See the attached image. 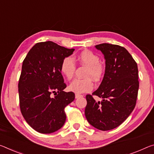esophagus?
<instances>
[{"instance_id":"esophagus-1","label":"esophagus","mask_w":154,"mask_h":154,"mask_svg":"<svg viewBox=\"0 0 154 154\" xmlns=\"http://www.w3.org/2000/svg\"><path fill=\"white\" fill-rule=\"evenodd\" d=\"M83 95L79 94H75V98L76 99H79L80 97H82Z\"/></svg>"}]
</instances>
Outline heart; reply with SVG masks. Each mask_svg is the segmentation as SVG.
<instances>
[{
    "label": "heart",
    "instance_id": "1",
    "mask_svg": "<svg viewBox=\"0 0 154 154\" xmlns=\"http://www.w3.org/2000/svg\"><path fill=\"white\" fill-rule=\"evenodd\" d=\"M77 60L88 66L86 77H91L94 81H99L103 77L104 67L100 64V58L92 51L85 50L77 57ZM76 66L72 58L70 56L66 57L60 65L61 72L68 79H70L74 75ZM68 88L73 92L77 94L85 93L91 91L93 88V83L90 78L86 79H75L70 83Z\"/></svg>",
    "mask_w": 154,
    "mask_h": 154
}]
</instances>
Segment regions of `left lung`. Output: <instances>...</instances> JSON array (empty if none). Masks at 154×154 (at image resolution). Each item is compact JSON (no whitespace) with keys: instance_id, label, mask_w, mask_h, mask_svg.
I'll return each instance as SVG.
<instances>
[{"instance_id":"left-lung-1","label":"left lung","mask_w":154,"mask_h":154,"mask_svg":"<svg viewBox=\"0 0 154 154\" xmlns=\"http://www.w3.org/2000/svg\"><path fill=\"white\" fill-rule=\"evenodd\" d=\"M106 60L103 79L92 95L87 94L85 115L90 125L99 130L114 129L125 121L135 108L139 88L137 64L123 46L103 43L95 46Z\"/></svg>"}]
</instances>
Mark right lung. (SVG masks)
<instances>
[{
	"label": "right lung",
	"instance_id": "add662e5",
	"mask_svg": "<svg viewBox=\"0 0 154 154\" xmlns=\"http://www.w3.org/2000/svg\"><path fill=\"white\" fill-rule=\"evenodd\" d=\"M74 51L48 41L35 44L24 58L18 83L20 108L26 123L38 132L51 134L64 125V108L74 101L75 94L63 91L66 85L60 65Z\"/></svg>",
	"mask_w": 154,
	"mask_h": 154
}]
</instances>
